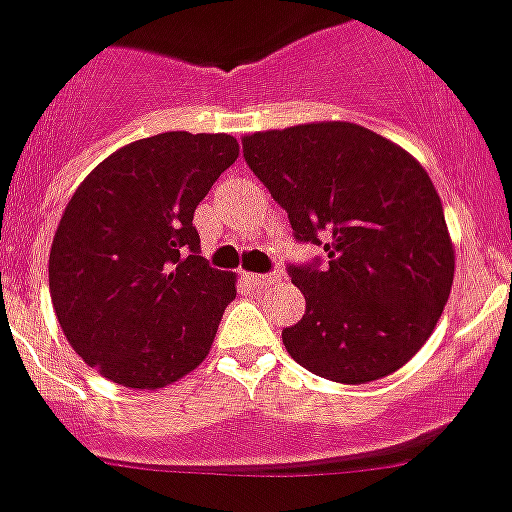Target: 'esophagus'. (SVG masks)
Listing matches in <instances>:
<instances>
[{
	"label": "esophagus",
	"mask_w": 512,
	"mask_h": 512,
	"mask_svg": "<svg viewBox=\"0 0 512 512\" xmlns=\"http://www.w3.org/2000/svg\"><path fill=\"white\" fill-rule=\"evenodd\" d=\"M246 281L253 286V289H266V286L279 284V274H246Z\"/></svg>",
	"instance_id": "esophagus-1"
}]
</instances>
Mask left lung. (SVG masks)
I'll list each match as a JSON object with an SVG mask.
<instances>
[{
    "label": "left lung",
    "mask_w": 512,
    "mask_h": 512,
    "mask_svg": "<svg viewBox=\"0 0 512 512\" xmlns=\"http://www.w3.org/2000/svg\"><path fill=\"white\" fill-rule=\"evenodd\" d=\"M243 158L289 213L296 241L329 264L289 266L306 299L281 332L309 372L364 384L410 362L455 279L442 201L407 150L357 123H306L243 135Z\"/></svg>",
    "instance_id": "8db88e82"
}]
</instances>
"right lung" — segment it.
<instances>
[{
	"instance_id": "right-lung-1",
	"label": "right lung",
	"mask_w": 512,
	"mask_h": 512,
	"mask_svg": "<svg viewBox=\"0 0 512 512\" xmlns=\"http://www.w3.org/2000/svg\"><path fill=\"white\" fill-rule=\"evenodd\" d=\"M226 133H160L107 155L72 193L50 248V296L70 347L133 389L208 357L236 274L208 266L193 213L236 163Z\"/></svg>"
}]
</instances>
